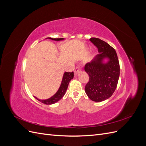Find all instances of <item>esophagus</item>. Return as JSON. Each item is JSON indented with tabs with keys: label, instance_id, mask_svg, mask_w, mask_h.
Returning <instances> with one entry per match:
<instances>
[{
	"label": "esophagus",
	"instance_id": "esophagus-1",
	"mask_svg": "<svg viewBox=\"0 0 146 146\" xmlns=\"http://www.w3.org/2000/svg\"><path fill=\"white\" fill-rule=\"evenodd\" d=\"M81 69H82V68L80 66H77V67L75 69V70H74L75 75H77L78 72H80L81 71Z\"/></svg>",
	"mask_w": 146,
	"mask_h": 146
}]
</instances>
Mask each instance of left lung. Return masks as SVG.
<instances>
[{"label": "left lung", "instance_id": "8db88e82", "mask_svg": "<svg viewBox=\"0 0 146 146\" xmlns=\"http://www.w3.org/2000/svg\"><path fill=\"white\" fill-rule=\"evenodd\" d=\"M90 40L98 48L99 54L93 61L85 66V72L89 76L85 90L91 100L102 102L110 98L115 91L120 75V66L113 47L99 38H91ZM105 58L109 59L106 64L102 61Z\"/></svg>", "mask_w": 146, "mask_h": 146}]
</instances>
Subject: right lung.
I'll return each mask as SVG.
<instances>
[{"instance_id": "1", "label": "right lung", "mask_w": 146, "mask_h": 146, "mask_svg": "<svg viewBox=\"0 0 146 146\" xmlns=\"http://www.w3.org/2000/svg\"><path fill=\"white\" fill-rule=\"evenodd\" d=\"M47 38L51 39L52 40H55V41H60V40H63V38ZM73 77H74V72H64L61 86L59 88L58 91L56 92V93L54 96H53L50 98L46 100H39L37 99L36 97H35V98H36L38 100L41 102L42 103L46 105H50V104H54L56 103V102L59 101L64 96L66 90H67L69 83L70 81V80L73 78Z\"/></svg>"}]
</instances>
